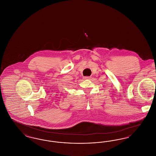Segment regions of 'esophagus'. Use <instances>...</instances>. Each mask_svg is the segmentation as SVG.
<instances>
[{
  "label": "esophagus",
  "instance_id": "esophagus-1",
  "mask_svg": "<svg viewBox=\"0 0 156 156\" xmlns=\"http://www.w3.org/2000/svg\"><path fill=\"white\" fill-rule=\"evenodd\" d=\"M84 79H85V80L90 79V76H85V77H84Z\"/></svg>",
  "mask_w": 156,
  "mask_h": 156
}]
</instances>
